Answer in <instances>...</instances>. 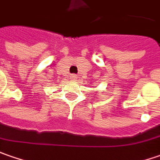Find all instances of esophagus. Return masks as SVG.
<instances>
[{
	"instance_id": "34e87169",
	"label": "esophagus",
	"mask_w": 160,
	"mask_h": 160,
	"mask_svg": "<svg viewBox=\"0 0 160 160\" xmlns=\"http://www.w3.org/2000/svg\"><path fill=\"white\" fill-rule=\"evenodd\" d=\"M72 78L73 79V80H75L76 78H77V75H75V74H72Z\"/></svg>"
}]
</instances>
